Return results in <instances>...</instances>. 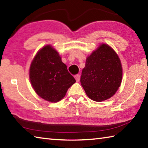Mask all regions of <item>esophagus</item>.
<instances>
[{"instance_id":"1","label":"esophagus","mask_w":148,"mask_h":148,"mask_svg":"<svg viewBox=\"0 0 148 148\" xmlns=\"http://www.w3.org/2000/svg\"><path fill=\"white\" fill-rule=\"evenodd\" d=\"M74 77H75V79H76V82H79V79H80V76H79V74L75 75Z\"/></svg>"}]
</instances>
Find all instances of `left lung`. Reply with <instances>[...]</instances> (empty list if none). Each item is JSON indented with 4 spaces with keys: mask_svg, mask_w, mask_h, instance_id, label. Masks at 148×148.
<instances>
[{
    "mask_svg": "<svg viewBox=\"0 0 148 148\" xmlns=\"http://www.w3.org/2000/svg\"><path fill=\"white\" fill-rule=\"evenodd\" d=\"M123 70L116 51L102 44L87 57L80 82L89 98L96 102L110 99L121 83Z\"/></svg>",
    "mask_w": 148,
    "mask_h": 148,
    "instance_id": "obj_1",
    "label": "left lung"
}]
</instances>
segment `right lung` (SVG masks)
Instances as JSON below:
<instances>
[{"instance_id":"obj_1","label":"right lung","mask_w":148,"mask_h":148,"mask_svg":"<svg viewBox=\"0 0 148 148\" xmlns=\"http://www.w3.org/2000/svg\"><path fill=\"white\" fill-rule=\"evenodd\" d=\"M29 78L37 95L51 102L63 99L76 82L58 52L50 45L42 47L35 56L30 66Z\"/></svg>"}]
</instances>
